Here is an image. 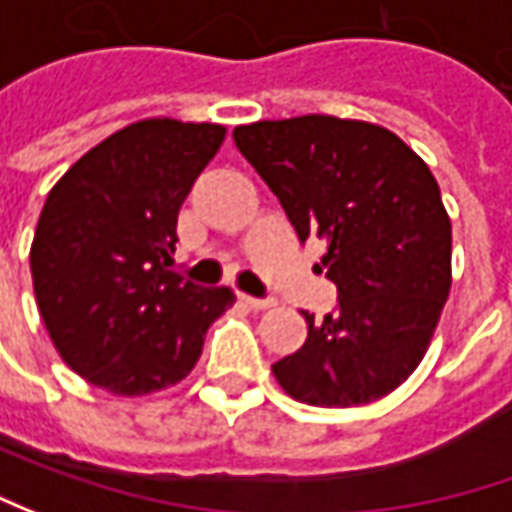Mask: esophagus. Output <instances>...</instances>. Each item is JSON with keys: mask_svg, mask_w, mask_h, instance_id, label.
Returning a JSON list of instances; mask_svg holds the SVG:
<instances>
[{"mask_svg": "<svg viewBox=\"0 0 512 512\" xmlns=\"http://www.w3.org/2000/svg\"><path fill=\"white\" fill-rule=\"evenodd\" d=\"M238 297H240V303H246L249 309H255V311L272 309V306H274L272 297H252V294H238Z\"/></svg>", "mask_w": 512, "mask_h": 512, "instance_id": "34e87169", "label": "esophagus"}]
</instances>
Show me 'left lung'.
Returning <instances> with one entry per match:
<instances>
[{"label": "left lung", "instance_id": "obj_1", "mask_svg": "<svg viewBox=\"0 0 512 512\" xmlns=\"http://www.w3.org/2000/svg\"><path fill=\"white\" fill-rule=\"evenodd\" d=\"M235 147L277 195L300 243L337 283L323 320L272 365L283 391L320 408L391 394L422 362L450 291V218L428 164L377 124L300 115L235 127Z\"/></svg>", "mask_w": 512, "mask_h": 512}]
</instances>
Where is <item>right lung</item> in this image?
I'll return each mask as SVG.
<instances>
[{
	"mask_svg": "<svg viewBox=\"0 0 512 512\" xmlns=\"http://www.w3.org/2000/svg\"><path fill=\"white\" fill-rule=\"evenodd\" d=\"M221 124L147 118L81 155L50 189L30 246L50 340L87 382L141 397L175 385L235 303L172 272L178 212L223 144Z\"/></svg>",
	"mask_w": 512,
	"mask_h": 512,
	"instance_id": "1",
	"label": "right lung"
}]
</instances>
